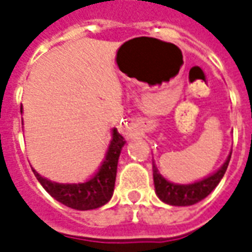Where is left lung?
<instances>
[{
    "mask_svg": "<svg viewBox=\"0 0 252 252\" xmlns=\"http://www.w3.org/2000/svg\"><path fill=\"white\" fill-rule=\"evenodd\" d=\"M231 154H232V151L229 153L225 162L217 171H215L209 177L195 181L193 184L170 182L166 178H163V175L159 173L157 166L154 164V185H155V191H157L159 200L174 206L194 205L197 202H200L201 200H204L206 195L211 194L212 190L219 185V182L221 181V178L225 174L229 159H231Z\"/></svg>",
    "mask_w": 252,
    "mask_h": 252,
    "instance_id": "left-lung-1",
    "label": "left lung"
}]
</instances>
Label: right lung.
Returning a JSON list of instances; mask_svg holds the SVG:
<instances>
[{"mask_svg": "<svg viewBox=\"0 0 252 252\" xmlns=\"http://www.w3.org/2000/svg\"><path fill=\"white\" fill-rule=\"evenodd\" d=\"M124 144H126L124 137L121 136L116 128H113L112 140L98 171L85 182L59 184L41 177L35 169H32V171L41 186L63 205L77 211L97 209L99 206L105 205L113 195L117 163Z\"/></svg>", "mask_w": 252, "mask_h": 252, "instance_id": "1", "label": "right lung"}]
</instances>
